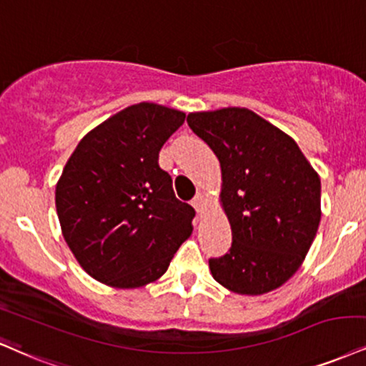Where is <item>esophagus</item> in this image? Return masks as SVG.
<instances>
[{
	"label": "esophagus",
	"mask_w": 366,
	"mask_h": 366,
	"mask_svg": "<svg viewBox=\"0 0 366 366\" xmlns=\"http://www.w3.org/2000/svg\"><path fill=\"white\" fill-rule=\"evenodd\" d=\"M192 206H194L197 213L201 214L202 211H204V208H206V197L202 196V194H197L194 199H192Z\"/></svg>",
	"instance_id": "esophagus-1"
}]
</instances>
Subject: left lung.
Here are the masks:
<instances>
[{
	"instance_id": "8db88e82",
	"label": "left lung",
	"mask_w": 366,
	"mask_h": 366,
	"mask_svg": "<svg viewBox=\"0 0 366 366\" xmlns=\"http://www.w3.org/2000/svg\"><path fill=\"white\" fill-rule=\"evenodd\" d=\"M187 124L222 167L219 202L232 247L209 259L213 278L233 293H269L309 252L320 222V179L280 127L245 107L191 112Z\"/></svg>"
}]
</instances>
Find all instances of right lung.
Returning <instances> with one entry per match:
<instances>
[{
	"label": "right lung",
	"mask_w": 366,
	"mask_h": 366,
	"mask_svg": "<svg viewBox=\"0 0 366 366\" xmlns=\"http://www.w3.org/2000/svg\"><path fill=\"white\" fill-rule=\"evenodd\" d=\"M186 114L141 102L83 136L56 186L61 232L80 266L112 288L153 283L192 233L194 208L158 165Z\"/></svg>",
	"instance_id": "obj_1"
}]
</instances>
